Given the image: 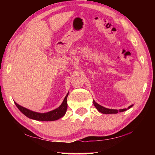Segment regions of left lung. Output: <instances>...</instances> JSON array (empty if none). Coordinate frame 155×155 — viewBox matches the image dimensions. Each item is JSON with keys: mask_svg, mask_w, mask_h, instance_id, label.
<instances>
[{"mask_svg": "<svg viewBox=\"0 0 155 155\" xmlns=\"http://www.w3.org/2000/svg\"><path fill=\"white\" fill-rule=\"evenodd\" d=\"M93 104L94 105V107L97 108V109L103 114H116V113H118V112H124L125 110H127V109H128V108H130L133 106V104H132L130 105V107H128L127 108H124V109H120L118 110L116 109H110V108H104L103 107L101 106V105L98 104V103H95L94 101H93Z\"/></svg>", "mask_w": 155, "mask_h": 155, "instance_id": "obj_1", "label": "left lung"}]
</instances>
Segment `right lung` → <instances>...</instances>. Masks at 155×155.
<instances>
[{"label": "right lung", "instance_id": "add662e5", "mask_svg": "<svg viewBox=\"0 0 155 155\" xmlns=\"http://www.w3.org/2000/svg\"><path fill=\"white\" fill-rule=\"evenodd\" d=\"M68 95V93L67 94V96L65 97L64 99L62 102V103L58 108H56V109L51 110L50 112L45 113H36V112L32 111L27 109L25 107H22L20 106L19 104L15 103L16 106L21 112L22 113L24 114L25 116L27 117L31 118V119L40 120V121H52V120H58L59 118L62 117L66 113V111L67 109V97Z\"/></svg>", "mask_w": 155, "mask_h": 155}]
</instances>
